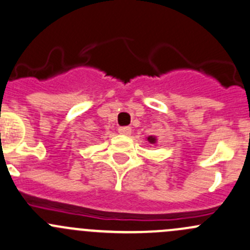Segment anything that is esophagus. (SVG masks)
Returning <instances> with one entry per match:
<instances>
[{
  "instance_id": "34e87169",
  "label": "esophagus",
  "mask_w": 250,
  "mask_h": 250,
  "mask_svg": "<svg viewBox=\"0 0 250 250\" xmlns=\"http://www.w3.org/2000/svg\"><path fill=\"white\" fill-rule=\"evenodd\" d=\"M118 133L122 135H129L132 133V129L129 127H120L118 128Z\"/></svg>"
}]
</instances>
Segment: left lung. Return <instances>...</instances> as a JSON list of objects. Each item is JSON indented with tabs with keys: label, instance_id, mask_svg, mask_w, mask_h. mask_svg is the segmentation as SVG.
<instances>
[{
	"label": "left lung",
	"instance_id": "1",
	"mask_svg": "<svg viewBox=\"0 0 250 250\" xmlns=\"http://www.w3.org/2000/svg\"><path fill=\"white\" fill-rule=\"evenodd\" d=\"M156 137H152V135H150V137H147V141L150 144H156Z\"/></svg>",
	"mask_w": 250,
	"mask_h": 250
}]
</instances>
